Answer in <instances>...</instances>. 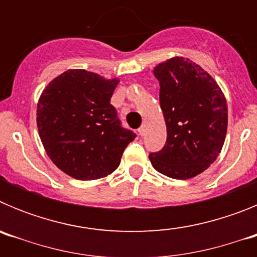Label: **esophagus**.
I'll list each match as a JSON object with an SVG mask.
<instances>
[{
	"label": "esophagus",
	"instance_id": "34e87169",
	"mask_svg": "<svg viewBox=\"0 0 257 257\" xmlns=\"http://www.w3.org/2000/svg\"><path fill=\"white\" fill-rule=\"evenodd\" d=\"M138 133H139V135H140V136H143V135H144V133H145V127H144V126H142V127H140L139 130H138Z\"/></svg>",
	"mask_w": 257,
	"mask_h": 257
}]
</instances>
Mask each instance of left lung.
I'll use <instances>...</instances> for the list:
<instances>
[{"instance_id": "1", "label": "left lung", "mask_w": 257, "mask_h": 257, "mask_svg": "<svg viewBox=\"0 0 257 257\" xmlns=\"http://www.w3.org/2000/svg\"><path fill=\"white\" fill-rule=\"evenodd\" d=\"M167 128L162 151L149 154L161 174L179 180L202 174L216 161L228 128L226 99L201 65L175 56L153 69Z\"/></svg>"}]
</instances>
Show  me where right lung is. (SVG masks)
<instances>
[{
	"label": "right lung",
	"instance_id": "right-lung-1",
	"mask_svg": "<svg viewBox=\"0 0 257 257\" xmlns=\"http://www.w3.org/2000/svg\"><path fill=\"white\" fill-rule=\"evenodd\" d=\"M119 79L68 69L45 87L37 104V127L50 160L78 180L112 174L136 138L121 126L110 104Z\"/></svg>",
	"mask_w": 257,
	"mask_h": 257
}]
</instances>
